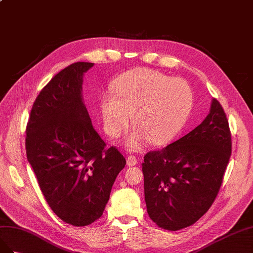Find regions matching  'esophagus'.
<instances>
[{
    "label": "esophagus",
    "mask_w": 253,
    "mask_h": 253,
    "mask_svg": "<svg viewBox=\"0 0 253 253\" xmlns=\"http://www.w3.org/2000/svg\"><path fill=\"white\" fill-rule=\"evenodd\" d=\"M138 163V158L135 156H128L127 157V164L129 167H134V165Z\"/></svg>",
    "instance_id": "34e87169"
}]
</instances>
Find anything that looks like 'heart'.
<instances>
[{
  "label": "heart",
  "mask_w": 253,
  "mask_h": 253,
  "mask_svg": "<svg viewBox=\"0 0 253 253\" xmlns=\"http://www.w3.org/2000/svg\"><path fill=\"white\" fill-rule=\"evenodd\" d=\"M102 98L105 130L118 138L128 127L132 114L136 128L128 138L132 149L147 140L155 145L174 138L189 115L193 93L181 78H171L156 70L138 68L115 79Z\"/></svg>",
  "instance_id": "heart-1"
}]
</instances>
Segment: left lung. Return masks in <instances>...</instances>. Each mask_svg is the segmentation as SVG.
<instances>
[{"label": "left lung", "instance_id": "1", "mask_svg": "<svg viewBox=\"0 0 253 253\" xmlns=\"http://www.w3.org/2000/svg\"><path fill=\"white\" fill-rule=\"evenodd\" d=\"M231 148L227 115L214 98L200 125L144 156V194L150 219L169 231L196 222L217 196Z\"/></svg>", "mask_w": 253, "mask_h": 253}]
</instances>
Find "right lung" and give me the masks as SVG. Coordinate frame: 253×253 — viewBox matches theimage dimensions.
<instances>
[{"label": "right lung", "mask_w": 253, "mask_h": 253, "mask_svg": "<svg viewBox=\"0 0 253 253\" xmlns=\"http://www.w3.org/2000/svg\"><path fill=\"white\" fill-rule=\"evenodd\" d=\"M91 62L61 70L41 90L26 126L27 160L47 205L69 225L84 227L103 215L126 160L93 127L83 100Z\"/></svg>", "instance_id": "1"}]
</instances>
